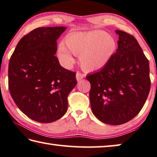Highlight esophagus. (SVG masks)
<instances>
[{"instance_id": "obj_1", "label": "esophagus", "mask_w": 157, "mask_h": 157, "mask_svg": "<svg viewBox=\"0 0 157 157\" xmlns=\"http://www.w3.org/2000/svg\"><path fill=\"white\" fill-rule=\"evenodd\" d=\"M84 78V75L81 74L80 73H76V79L77 81H79L81 80L82 79Z\"/></svg>"}]
</instances>
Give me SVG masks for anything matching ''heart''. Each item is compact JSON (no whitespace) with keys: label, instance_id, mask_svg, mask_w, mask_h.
Segmentation results:
<instances>
[{"label":"heart","instance_id":"obj_1","mask_svg":"<svg viewBox=\"0 0 157 157\" xmlns=\"http://www.w3.org/2000/svg\"><path fill=\"white\" fill-rule=\"evenodd\" d=\"M65 42L68 49L60 44L57 52L62 65H72V53L79 56L81 68L86 72H95L105 68L117 49L116 41L105 31L71 33L66 37Z\"/></svg>","mask_w":157,"mask_h":157}]
</instances>
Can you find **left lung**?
Listing matches in <instances>:
<instances>
[{
    "mask_svg": "<svg viewBox=\"0 0 157 157\" xmlns=\"http://www.w3.org/2000/svg\"><path fill=\"white\" fill-rule=\"evenodd\" d=\"M118 48L107 64L86 76L92 113L102 122L120 125L139 113L150 93V63L137 40L117 30Z\"/></svg>",
    "mask_w": 157,
    "mask_h": 157,
    "instance_id": "obj_1",
    "label": "left lung"
}]
</instances>
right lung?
<instances>
[{
    "instance_id": "right-lung-1",
    "label": "right lung",
    "mask_w": 157,
    "mask_h": 157,
    "mask_svg": "<svg viewBox=\"0 0 157 157\" xmlns=\"http://www.w3.org/2000/svg\"><path fill=\"white\" fill-rule=\"evenodd\" d=\"M65 26L39 27L24 36L12 54L8 86L22 113L41 123L58 120L68 109V96L77 84L75 73L55 56L56 40Z\"/></svg>"
}]
</instances>
